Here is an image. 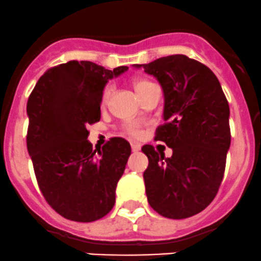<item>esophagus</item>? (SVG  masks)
<instances>
[{
    "mask_svg": "<svg viewBox=\"0 0 261 261\" xmlns=\"http://www.w3.org/2000/svg\"><path fill=\"white\" fill-rule=\"evenodd\" d=\"M139 149H141V146H139L138 143H132V150H133L134 153L139 152Z\"/></svg>",
    "mask_w": 261,
    "mask_h": 261,
    "instance_id": "1",
    "label": "esophagus"
}]
</instances>
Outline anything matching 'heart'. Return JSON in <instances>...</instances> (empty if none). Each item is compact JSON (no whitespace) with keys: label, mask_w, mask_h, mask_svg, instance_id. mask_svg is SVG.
I'll use <instances>...</instances> for the list:
<instances>
[{"label":"heart","mask_w":261,"mask_h":261,"mask_svg":"<svg viewBox=\"0 0 261 261\" xmlns=\"http://www.w3.org/2000/svg\"><path fill=\"white\" fill-rule=\"evenodd\" d=\"M152 84L153 83H150L149 80L142 79V77H138V79L133 80L134 89L137 90V93H138L139 95H141V94H143L144 91L147 90V88H149ZM112 91H113L112 84H107L106 87H104L103 93H101V104H106L107 101L109 100V98H111V95H112ZM124 130L127 132L128 134H130V136H138V134L141 133L139 125L134 122L127 123V124L124 125Z\"/></svg>","instance_id":"obj_1"}]
</instances>
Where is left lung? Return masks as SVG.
<instances>
[{"label": "left lung", "mask_w": 261, "mask_h": 261, "mask_svg": "<svg viewBox=\"0 0 261 261\" xmlns=\"http://www.w3.org/2000/svg\"><path fill=\"white\" fill-rule=\"evenodd\" d=\"M157 77L165 93L162 125L155 141L173 153L166 158L143 146L150 207L167 219H187L212 202L224 178L230 148V108L219 79L206 65L186 55L160 58L136 65Z\"/></svg>", "instance_id": "1"}]
</instances>
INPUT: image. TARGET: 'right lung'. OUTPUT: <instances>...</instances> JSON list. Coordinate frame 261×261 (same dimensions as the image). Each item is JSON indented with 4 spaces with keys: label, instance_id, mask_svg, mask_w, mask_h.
<instances>
[{
    "label": "right lung",
    "instance_id": "right-lung-1",
    "mask_svg": "<svg viewBox=\"0 0 261 261\" xmlns=\"http://www.w3.org/2000/svg\"><path fill=\"white\" fill-rule=\"evenodd\" d=\"M125 70L71 60L45 71L29 96L26 143L37 184L51 207L71 221H95L115 203L130 146L115 137L96 153L87 127L100 120L108 80Z\"/></svg>",
    "mask_w": 261,
    "mask_h": 261
}]
</instances>
